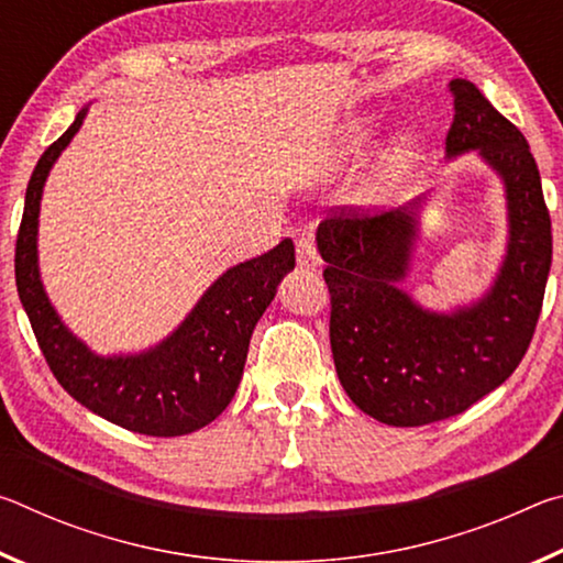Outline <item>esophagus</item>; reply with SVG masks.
<instances>
[{"label": "esophagus", "mask_w": 563, "mask_h": 563, "mask_svg": "<svg viewBox=\"0 0 563 563\" xmlns=\"http://www.w3.org/2000/svg\"><path fill=\"white\" fill-rule=\"evenodd\" d=\"M295 253H298V265L302 271H318L320 268L322 261L318 255L316 241H312L310 235L298 238V243H295Z\"/></svg>", "instance_id": "obj_1"}]
</instances>
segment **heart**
<instances>
[{
    "label": "heart",
    "mask_w": 563,
    "mask_h": 563,
    "mask_svg": "<svg viewBox=\"0 0 563 563\" xmlns=\"http://www.w3.org/2000/svg\"><path fill=\"white\" fill-rule=\"evenodd\" d=\"M367 136V123L365 121H355L347 126L345 141H342V151H352L355 146L362 144V139ZM415 139L409 133H399V136L393 141V146L387 151L385 166H383V176H379V184L373 188L375 198H385L389 190H393L399 180L405 178V174L412 166V156H415Z\"/></svg>",
    "instance_id": "b5f03b06"
}]
</instances>
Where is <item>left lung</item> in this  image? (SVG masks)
Masks as SVG:
<instances>
[{"label": "left lung", "mask_w": 563, "mask_h": 563, "mask_svg": "<svg viewBox=\"0 0 563 563\" xmlns=\"http://www.w3.org/2000/svg\"><path fill=\"white\" fill-rule=\"evenodd\" d=\"M450 91L446 158L476 151L507 198V255L492 288L450 312L402 290L427 196L379 216L342 208L318 228L338 377L362 412L393 427L440 422L497 389L529 347L551 268V218L527 139L472 81L454 79Z\"/></svg>", "instance_id": "8db88e82"}]
</instances>
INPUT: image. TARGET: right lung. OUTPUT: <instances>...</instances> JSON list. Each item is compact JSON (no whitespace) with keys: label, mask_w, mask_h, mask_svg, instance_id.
<instances>
[{"label":"right lung","mask_w":563,"mask_h":563,"mask_svg":"<svg viewBox=\"0 0 563 563\" xmlns=\"http://www.w3.org/2000/svg\"><path fill=\"white\" fill-rule=\"evenodd\" d=\"M87 113L89 107H84L71 126L44 151L26 186L14 253L19 300L46 365L76 402L139 434H190L213 422L233 399L255 322L278 292L283 275L295 268V245L285 238L273 251L228 268L158 345L131 355H97L54 310L36 251L46 176Z\"/></svg>","instance_id":"add662e5"}]
</instances>
